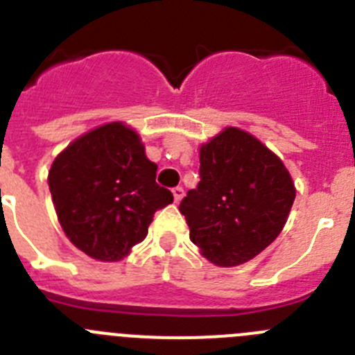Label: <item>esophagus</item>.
<instances>
[{"label":"esophagus","mask_w":355,"mask_h":355,"mask_svg":"<svg viewBox=\"0 0 355 355\" xmlns=\"http://www.w3.org/2000/svg\"><path fill=\"white\" fill-rule=\"evenodd\" d=\"M172 193H174L175 202H180V200L183 199V196H184V190L181 187H174V188H172Z\"/></svg>","instance_id":"34e87169"}]
</instances>
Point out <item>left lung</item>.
<instances>
[{
  "label": "left lung",
  "instance_id": "1",
  "mask_svg": "<svg viewBox=\"0 0 355 355\" xmlns=\"http://www.w3.org/2000/svg\"><path fill=\"white\" fill-rule=\"evenodd\" d=\"M199 175L180 211L206 259L241 265L279 236L295 200L293 181L283 162L252 135L227 128L205 144Z\"/></svg>",
  "mask_w": 355,
  "mask_h": 355
}]
</instances>
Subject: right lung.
<instances>
[{"mask_svg":"<svg viewBox=\"0 0 355 355\" xmlns=\"http://www.w3.org/2000/svg\"><path fill=\"white\" fill-rule=\"evenodd\" d=\"M139 135L110 122L74 140L56 156L49 192L69 240L99 261H119L147 236L171 190L156 183Z\"/></svg>","mask_w":355,"mask_h":355,"instance_id":"add662e5","label":"right lung"}]
</instances>
